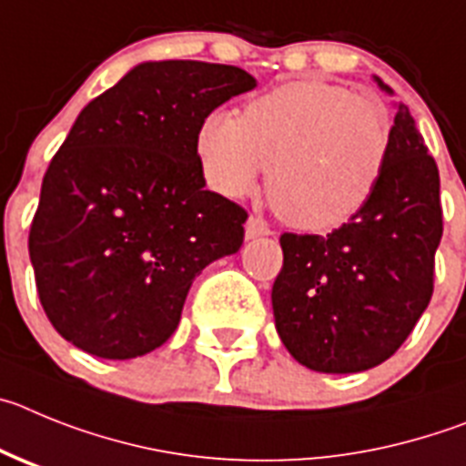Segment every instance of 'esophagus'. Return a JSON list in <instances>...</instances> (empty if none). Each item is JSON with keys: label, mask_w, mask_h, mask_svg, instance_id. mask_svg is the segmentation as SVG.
Instances as JSON below:
<instances>
[{"label": "esophagus", "mask_w": 466, "mask_h": 466, "mask_svg": "<svg viewBox=\"0 0 466 466\" xmlns=\"http://www.w3.org/2000/svg\"><path fill=\"white\" fill-rule=\"evenodd\" d=\"M267 234H271V229L259 216H250L248 220H246V238L267 237Z\"/></svg>", "instance_id": "esophagus-1"}]
</instances>
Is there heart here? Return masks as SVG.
<instances>
[{"instance_id": "1", "label": "heart", "mask_w": 466, "mask_h": 466, "mask_svg": "<svg viewBox=\"0 0 466 466\" xmlns=\"http://www.w3.org/2000/svg\"><path fill=\"white\" fill-rule=\"evenodd\" d=\"M392 120L379 99L327 83L276 87L243 108L207 116L197 134L208 183L225 197L267 195L285 223L322 232L346 223L380 181Z\"/></svg>"}]
</instances>
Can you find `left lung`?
<instances>
[{
    "instance_id": "left-lung-1",
    "label": "left lung",
    "mask_w": 466,
    "mask_h": 466,
    "mask_svg": "<svg viewBox=\"0 0 466 466\" xmlns=\"http://www.w3.org/2000/svg\"><path fill=\"white\" fill-rule=\"evenodd\" d=\"M441 234L437 162L400 104L388 162L367 204L327 237H280L271 304L283 346L322 374L385 362L430 304Z\"/></svg>"
}]
</instances>
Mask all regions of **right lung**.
I'll return each mask as SVG.
<instances>
[{
  "label": "right lung",
  "mask_w": 466,
  "mask_h": 466,
  "mask_svg": "<svg viewBox=\"0 0 466 466\" xmlns=\"http://www.w3.org/2000/svg\"><path fill=\"white\" fill-rule=\"evenodd\" d=\"M253 87L232 65L144 62L78 113L29 228L36 292L66 341L104 360L150 353L195 276L241 248L248 213L204 187L197 134Z\"/></svg>",
  "instance_id": "1"
}]
</instances>
